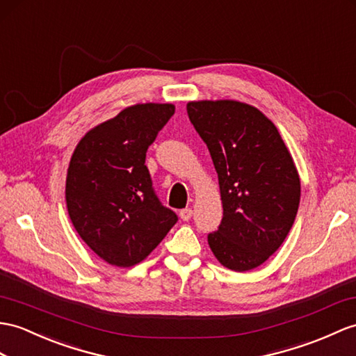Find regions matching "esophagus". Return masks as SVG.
<instances>
[{"label":"esophagus","instance_id":"obj_1","mask_svg":"<svg viewBox=\"0 0 356 356\" xmlns=\"http://www.w3.org/2000/svg\"><path fill=\"white\" fill-rule=\"evenodd\" d=\"M192 214H193L192 208H184V210L179 211V218L184 222H187V220H190V218H192Z\"/></svg>","mask_w":356,"mask_h":356}]
</instances>
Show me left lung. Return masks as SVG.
Masks as SVG:
<instances>
[{"instance_id": "1", "label": "left lung", "mask_w": 356, "mask_h": 356, "mask_svg": "<svg viewBox=\"0 0 356 356\" xmlns=\"http://www.w3.org/2000/svg\"><path fill=\"white\" fill-rule=\"evenodd\" d=\"M187 115L219 177L223 218L208 245L225 267L252 270L278 250L296 219V166L272 120L249 104L193 101Z\"/></svg>"}]
</instances>
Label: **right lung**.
Segmentation results:
<instances>
[{"label": "right lung", "mask_w": 356, "mask_h": 356, "mask_svg": "<svg viewBox=\"0 0 356 356\" xmlns=\"http://www.w3.org/2000/svg\"><path fill=\"white\" fill-rule=\"evenodd\" d=\"M175 113L172 104H137L92 128L72 154L66 205L74 228L108 264L131 267L166 237L178 216L152 187L146 151Z\"/></svg>", "instance_id": "obj_1"}]
</instances>
